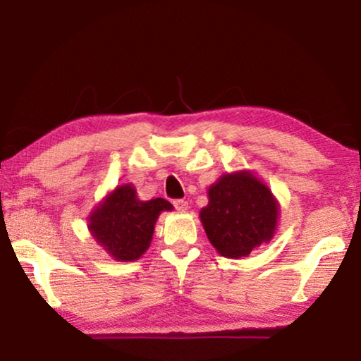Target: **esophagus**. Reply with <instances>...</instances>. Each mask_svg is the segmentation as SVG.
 Listing matches in <instances>:
<instances>
[{
  "label": "esophagus",
  "mask_w": 361,
  "mask_h": 361,
  "mask_svg": "<svg viewBox=\"0 0 361 361\" xmlns=\"http://www.w3.org/2000/svg\"><path fill=\"white\" fill-rule=\"evenodd\" d=\"M173 207L178 212H186L188 210V202H186V200H183V199H176V200H173Z\"/></svg>",
  "instance_id": "obj_1"
}]
</instances>
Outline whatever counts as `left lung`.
Listing matches in <instances>:
<instances>
[{"mask_svg": "<svg viewBox=\"0 0 361 361\" xmlns=\"http://www.w3.org/2000/svg\"><path fill=\"white\" fill-rule=\"evenodd\" d=\"M279 204L252 172L226 173L209 189V205L200 210L205 234L226 258L248 256L276 234Z\"/></svg>", "mask_w": 361, "mask_h": 361, "instance_id": "1", "label": "left lung"}]
</instances>
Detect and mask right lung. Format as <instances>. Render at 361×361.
Listing matches in <instances>:
<instances>
[{
	"mask_svg": "<svg viewBox=\"0 0 361 361\" xmlns=\"http://www.w3.org/2000/svg\"><path fill=\"white\" fill-rule=\"evenodd\" d=\"M172 209L162 197L140 200L135 188L122 185L90 213L89 231L116 261H135L148 250L161 212Z\"/></svg>",
	"mask_w": 361,
	"mask_h": 361,
	"instance_id": "right-lung-1",
	"label": "right lung"
}]
</instances>
